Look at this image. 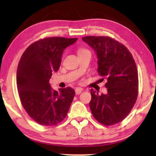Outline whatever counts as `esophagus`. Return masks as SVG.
<instances>
[{
	"label": "esophagus",
	"instance_id": "obj_1",
	"mask_svg": "<svg viewBox=\"0 0 156 156\" xmlns=\"http://www.w3.org/2000/svg\"><path fill=\"white\" fill-rule=\"evenodd\" d=\"M84 91V89H82V88H80V87H78V88H77L76 89V95H79V94H80L82 92H83Z\"/></svg>",
	"mask_w": 156,
	"mask_h": 156
}]
</instances>
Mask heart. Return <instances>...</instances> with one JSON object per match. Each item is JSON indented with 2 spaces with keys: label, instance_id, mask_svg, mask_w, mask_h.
<instances>
[{
  "label": "heart",
  "instance_id": "heart-1",
  "mask_svg": "<svg viewBox=\"0 0 156 156\" xmlns=\"http://www.w3.org/2000/svg\"><path fill=\"white\" fill-rule=\"evenodd\" d=\"M88 51V50H87V49H79L78 53H79V54H80V53L84 52V51Z\"/></svg>",
  "mask_w": 156,
  "mask_h": 156
}]
</instances>
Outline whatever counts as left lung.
I'll return each mask as SVG.
<instances>
[{"mask_svg": "<svg viewBox=\"0 0 156 156\" xmlns=\"http://www.w3.org/2000/svg\"><path fill=\"white\" fill-rule=\"evenodd\" d=\"M83 40L98 56V73L106 78L107 94L91 89L89 106L98 122L105 126L121 122L135 105L138 94L136 64L129 50L109 36H85Z\"/></svg>", "mask_w": 156, "mask_h": 156, "instance_id": "obj_1", "label": "left lung"}]
</instances>
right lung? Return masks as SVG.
<instances>
[{"instance_id":"obj_1","label":"right lung","mask_w":156,"mask_h":156,"mask_svg":"<svg viewBox=\"0 0 156 156\" xmlns=\"http://www.w3.org/2000/svg\"><path fill=\"white\" fill-rule=\"evenodd\" d=\"M77 38L47 37L31 44L21 56L16 73L18 95L32 119L44 126H55L65 119L75 96L71 87L53 90L49 83L58 70L63 51Z\"/></svg>"}]
</instances>
